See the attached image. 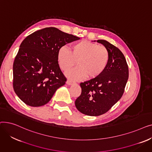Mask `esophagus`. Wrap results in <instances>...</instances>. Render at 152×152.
<instances>
[{
  "mask_svg": "<svg viewBox=\"0 0 152 152\" xmlns=\"http://www.w3.org/2000/svg\"><path fill=\"white\" fill-rule=\"evenodd\" d=\"M73 83H74V82H73L72 81L69 80V79H68V80L66 81V84H67L68 85H72Z\"/></svg>",
  "mask_w": 152,
  "mask_h": 152,
  "instance_id": "34e87169",
  "label": "esophagus"
}]
</instances>
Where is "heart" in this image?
I'll return each mask as SVG.
<instances>
[{
	"label": "heart",
	"mask_w": 152,
	"mask_h": 152,
	"mask_svg": "<svg viewBox=\"0 0 152 152\" xmlns=\"http://www.w3.org/2000/svg\"><path fill=\"white\" fill-rule=\"evenodd\" d=\"M57 58L61 68L65 71L77 61L78 66L69 71L67 76L73 80H81L86 76L92 78L100 75L108 64L109 53L104 46L81 41L72 44L69 50L66 47H61Z\"/></svg>",
	"instance_id": "1"
}]
</instances>
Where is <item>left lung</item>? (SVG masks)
I'll use <instances>...</instances> for the list:
<instances>
[{"label":"left lung","instance_id":"8db88e82","mask_svg":"<svg viewBox=\"0 0 152 152\" xmlns=\"http://www.w3.org/2000/svg\"><path fill=\"white\" fill-rule=\"evenodd\" d=\"M97 42L108 50V64L100 75L80 84L81 94L75 101L81 113L92 116L105 113L121 98L129 77L128 66L121 50L105 40Z\"/></svg>","mask_w":152,"mask_h":152}]
</instances>
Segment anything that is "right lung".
<instances>
[{"label":"right lung","mask_w":152,"mask_h":152,"mask_svg":"<svg viewBox=\"0 0 152 152\" xmlns=\"http://www.w3.org/2000/svg\"><path fill=\"white\" fill-rule=\"evenodd\" d=\"M79 39L50 27L37 31L23 40L13 63V86L24 103L34 107L44 105L65 84L58 52L66 44Z\"/></svg>","instance_id":"right-lung-1"}]
</instances>
